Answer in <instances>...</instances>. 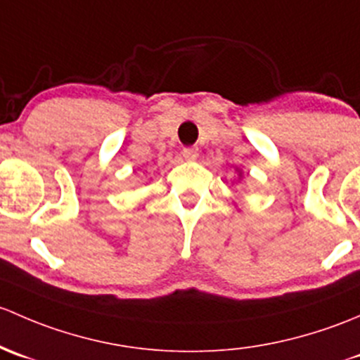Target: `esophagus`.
Here are the masks:
<instances>
[{"instance_id": "34e87169", "label": "esophagus", "mask_w": 360, "mask_h": 360, "mask_svg": "<svg viewBox=\"0 0 360 360\" xmlns=\"http://www.w3.org/2000/svg\"><path fill=\"white\" fill-rule=\"evenodd\" d=\"M181 154H184V158L187 159V161H195V159L199 158V149L198 147H185Z\"/></svg>"}]
</instances>
